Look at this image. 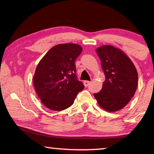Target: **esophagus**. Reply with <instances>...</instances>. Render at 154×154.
Instances as JSON below:
<instances>
[{"mask_svg":"<svg viewBox=\"0 0 154 154\" xmlns=\"http://www.w3.org/2000/svg\"><path fill=\"white\" fill-rule=\"evenodd\" d=\"M90 84H91V82H89V81H84V86H86V87L88 86Z\"/></svg>","mask_w":154,"mask_h":154,"instance_id":"obj_1","label":"esophagus"}]
</instances>
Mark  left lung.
<instances>
[{
    "label": "left lung",
    "instance_id": "1",
    "mask_svg": "<svg viewBox=\"0 0 154 154\" xmlns=\"http://www.w3.org/2000/svg\"><path fill=\"white\" fill-rule=\"evenodd\" d=\"M105 81L99 93H94L100 106L109 112L119 111L134 97L137 86V72L131 59L112 45L96 50Z\"/></svg>",
    "mask_w": 154,
    "mask_h": 154
}]
</instances>
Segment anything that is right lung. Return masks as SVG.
Returning a JSON list of instances; mask_svg holds the SVG:
<instances>
[{
    "label": "right lung",
    "mask_w": 154,
    "mask_h": 154,
    "mask_svg": "<svg viewBox=\"0 0 154 154\" xmlns=\"http://www.w3.org/2000/svg\"><path fill=\"white\" fill-rule=\"evenodd\" d=\"M82 48L75 43L59 44L52 48L36 68L34 86L43 104L53 111L72 106L77 94L84 88L77 76L75 60Z\"/></svg>",
    "instance_id": "right-lung-1"
}]
</instances>
